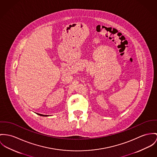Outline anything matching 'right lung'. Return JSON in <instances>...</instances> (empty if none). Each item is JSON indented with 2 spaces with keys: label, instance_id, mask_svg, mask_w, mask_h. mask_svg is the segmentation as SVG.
Returning <instances> with one entry per match:
<instances>
[{
  "label": "right lung",
  "instance_id": "right-lung-1",
  "mask_svg": "<svg viewBox=\"0 0 157 157\" xmlns=\"http://www.w3.org/2000/svg\"><path fill=\"white\" fill-rule=\"evenodd\" d=\"M37 115H40V116H42V117H47V116H48V115H42V114H39V113H37Z\"/></svg>",
  "mask_w": 157,
  "mask_h": 157
}]
</instances>
